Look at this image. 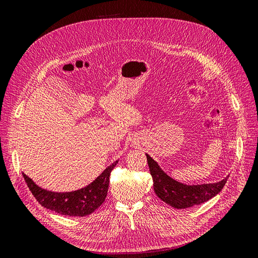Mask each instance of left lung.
<instances>
[{
	"label": "left lung",
	"mask_w": 258,
	"mask_h": 258,
	"mask_svg": "<svg viewBox=\"0 0 258 258\" xmlns=\"http://www.w3.org/2000/svg\"><path fill=\"white\" fill-rule=\"evenodd\" d=\"M148 168L153 177L156 195L169 206L175 209H185L198 206L213 198L220 192L227 182L228 177L216 183L186 185L179 183L163 172L150 155L146 154Z\"/></svg>",
	"instance_id": "obj_1"
}]
</instances>
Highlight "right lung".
<instances>
[{
  "mask_svg": "<svg viewBox=\"0 0 258 258\" xmlns=\"http://www.w3.org/2000/svg\"><path fill=\"white\" fill-rule=\"evenodd\" d=\"M118 160L108 166L95 181L84 188L69 192H56L41 188L32 179L22 173L29 189L44 208L62 215L86 216L89 215L103 204L110 183V174Z\"/></svg>",
  "mask_w": 258,
  "mask_h": 258,
  "instance_id": "right-lung-1",
  "label": "right lung"
}]
</instances>
